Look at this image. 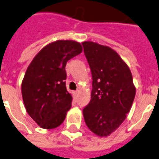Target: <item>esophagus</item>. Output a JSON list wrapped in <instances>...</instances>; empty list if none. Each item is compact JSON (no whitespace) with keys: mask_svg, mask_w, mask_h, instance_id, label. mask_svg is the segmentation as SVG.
<instances>
[{"mask_svg":"<svg viewBox=\"0 0 159 159\" xmlns=\"http://www.w3.org/2000/svg\"><path fill=\"white\" fill-rule=\"evenodd\" d=\"M78 93H79V90H76L74 92V95L75 97H77V95H78Z\"/></svg>","mask_w":159,"mask_h":159,"instance_id":"34e87169","label":"esophagus"}]
</instances>
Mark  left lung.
<instances>
[{
  "mask_svg": "<svg viewBox=\"0 0 159 159\" xmlns=\"http://www.w3.org/2000/svg\"><path fill=\"white\" fill-rule=\"evenodd\" d=\"M82 45L93 80L84 118L93 134L107 137L121 125L131 109L136 92L132 74L111 48L92 41Z\"/></svg>",
  "mask_w": 159,
  "mask_h": 159,
  "instance_id": "1",
  "label": "left lung"
}]
</instances>
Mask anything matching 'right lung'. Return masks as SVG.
I'll use <instances>...</instances> for the list:
<instances>
[{
	"mask_svg": "<svg viewBox=\"0 0 159 159\" xmlns=\"http://www.w3.org/2000/svg\"><path fill=\"white\" fill-rule=\"evenodd\" d=\"M81 52L80 43L57 40L43 48L28 66L22 81V98L27 113L43 129L60 126L71 108L66 66Z\"/></svg>",
	"mask_w": 159,
	"mask_h": 159,
	"instance_id": "add662e5",
	"label": "right lung"
}]
</instances>
